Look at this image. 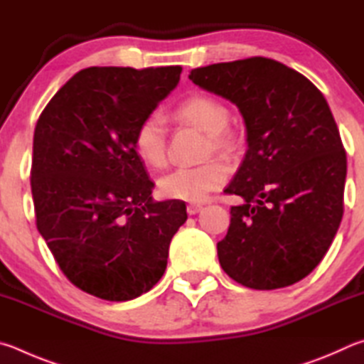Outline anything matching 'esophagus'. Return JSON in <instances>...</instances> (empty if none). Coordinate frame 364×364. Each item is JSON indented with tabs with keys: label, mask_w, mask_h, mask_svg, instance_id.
<instances>
[{
	"label": "esophagus",
	"mask_w": 364,
	"mask_h": 364,
	"mask_svg": "<svg viewBox=\"0 0 364 364\" xmlns=\"http://www.w3.org/2000/svg\"><path fill=\"white\" fill-rule=\"evenodd\" d=\"M201 209H203L201 205H188L187 206V213H188V215H195V214H198Z\"/></svg>",
	"instance_id": "34e87169"
}]
</instances>
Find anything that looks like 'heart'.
Wrapping results in <instances>:
<instances>
[{
	"mask_svg": "<svg viewBox=\"0 0 364 364\" xmlns=\"http://www.w3.org/2000/svg\"><path fill=\"white\" fill-rule=\"evenodd\" d=\"M176 114L187 123L209 134V144L214 150H228L233 145V134L227 129L230 112L219 99L206 94L190 95L176 108ZM166 123L158 114L145 118L134 136V149L139 158L151 168H159L166 161ZM228 169L222 161H208L200 166H181L158 178V192L163 198L200 203L213 190L227 181Z\"/></svg>",
	"mask_w": 364,
	"mask_h": 364,
	"instance_id": "heart-1",
	"label": "heart"
}]
</instances>
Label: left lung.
<instances>
[{
	"instance_id": "8db88e82",
	"label": "left lung",
	"mask_w": 364,
	"mask_h": 364,
	"mask_svg": "<svg viewBox=\"0 0 364 364\" xmlns=\"http://www.w3.org/2000/svg\"><path fill=\"white\" fill-rule=\"evenodd\" d=\"M205 91L238 107L247 150L225 193L230 227L220 267L251 289L301 282L321 262L341 225L347 156L324 95L310 80L265 57L190 72Z\"/></svg>"
}]
</instances>
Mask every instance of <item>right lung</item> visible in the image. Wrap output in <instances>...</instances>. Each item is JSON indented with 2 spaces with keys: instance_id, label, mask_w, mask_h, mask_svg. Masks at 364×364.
<instances>
[{
  "instance_id": "add662e5",
  "label": "right lung",
  "mask_w": 364,
  "mask_h": 364,
  "mask_svg": "<svg viewBox=\"0 0 364 364\" xmlns=\"http://www.w3.org/2000/svg\"><path fill=\"white\" fill-rule=\"evenodd\" d=\"M178 65L89 67L44 108L33 136L38 232L76 288L123 302L150 291L168 265L186 203L153 201L134 149L139 124L178 85Z\"/></svg>"
}]
</instances>
